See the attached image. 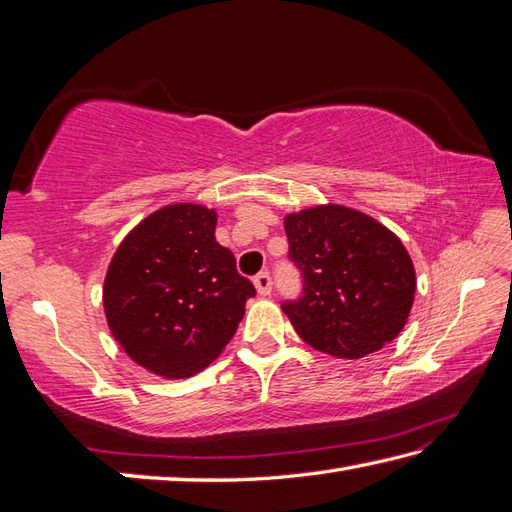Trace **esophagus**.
<instances>
[{
  "label": "esophagus",
  "mask_w": 512,
  "mask_h": 512,
  "mask_svg": "<svg viewBox=\"0 0 512 512\" xmlns=\"http://www.w3.org/2000/svg\"><path fill=\"white\" fill-rule=\"evenodd\" d=\"M253 284H255V288H257V292L262 297H266V295H270V290H273V277H270V273H259V275H255V279H253Z\"/></svg>",
  "instance_id": "34e87169"
}]
</instances>
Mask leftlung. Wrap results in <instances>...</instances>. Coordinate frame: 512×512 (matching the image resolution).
Instances as JSON below:
<instances>
[{"mask_svg": "<svg viewBox=\"0 0 512 512\" xmlns=\"http://www.w3.org/2000/svg\"><path fill=\"white\" fill-rule=\"evenodd\" d=\"M288 259L303 288L281 308L314 350L363 358L405 328L416 270L400 239L374 217L339 204L286 217Z\"/></svg>", "mask_w": 512, "mask_h": 512, "instance_id": "8db88e82", "label": "left lung"}]
</instances>
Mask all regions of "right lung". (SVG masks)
<instances>
[{
	"label": "right lung",
	"mask_w": 512,
	"mask_h": 512,
	"mask_svg": "<svg viewBox=\"0 0 512 512\" xmlns=\"http://www.w3.org/2000/svg\"><path fill=\"white\" fill-rule=\"evenodd\" d=\"M215 211L171 204L145 217L107 268L103 306L114 339L151 374L187 378L220 356L255 297L215 239Z\"/></svg>",
	"instance_id": "obj_1"
}]
</instances>
